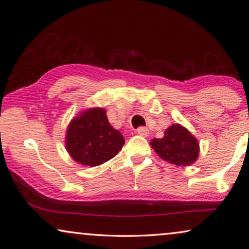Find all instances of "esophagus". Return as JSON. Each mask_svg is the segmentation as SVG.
Segmentation results:
<instances>
[{"instance_id": "esophagus-1", "label": "esophagus", "mask_w": 249, "mask_h": 249, "mask_svg": "<svg viewBox=\"0 0 249 249\" xmlns=\"http://www.w3.org/2000/svg\"><path fill=\"white\" fill-rule=\"evenodd\" d=\"M137 132H138V135H140V136H142V137H147L149 135V130L147 128H144V127L138 128Z\"/></svg>"}]
</instances>
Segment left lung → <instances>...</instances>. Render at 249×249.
I'll list each match as a JSON object with an SVG mask.
<instances>
[{
	"instance_id": "left-lung-1",
	"label": "left lung",
	"mask_w": 249,
	"mask_h": 249,
	"mask_svg": "<svg viewBox=\"0 0 249 249\" xmlns=\"http://www.w3.org/2000/svg\"><path fill=\"white\" fill-rule=\"evenodd\" d=\"M150 144L160 158L178 167L190 166L199 156L197 138L179 124L168 127L161 139H152Z\"/></svg>"
}]
</instances>
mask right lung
<instances>
[{"instance_id":"add662e5","label":"right lung","mask_w":249,"mask_h":249,"mask_svg":"<svg viewBox=\"0 0 249 249\" xmlns=\"http://www.w3.org/2000/svg\"><path fill=\"white\" fill-rule=\"evenodd\" d=\"M124 144L121 132L110 124L103 108L83 110L68 125L66 149L83 166H100L113 158Z\"/></svg>"}]
</instances>
